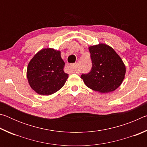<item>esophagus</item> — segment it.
<instances>
[{"mask_svg": "<svg viewBox=\"0 0 147 147\" xmlns=\"http://www.w3.org/2000/svg\"><path fill=\"white\" fill-rule=\"evenodd\" d=\"M67 68L68 69V70L70 71L72 73H74L75 72V67H74V64H69L67 65Z\"/></svg>", "mask_w": 147, "mask_h": 147, "instance_id": "34e87169", "label": "esophagus"}]
</instances>
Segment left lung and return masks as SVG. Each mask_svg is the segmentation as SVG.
<instances>
[{
  "label": "left lung",
  "instance_id": "left-lung-1",
  "mask_svg": "<svg viewBox=\"0 0 147 147\" xmlns=\"http://www.w3.org/2000/svg\"><path fill=\"white\" fill-rule=\"evenodd\" d=\"M92 68L88 74H82L81 78L89 88L106 93L115 91L123 82L126 67L113 48L100 43L89 47Z\"/></svg>",
  "mask_w": 147,
  "mask_h": 147
}]
</instances>
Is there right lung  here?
I'll return each instance as SVG.
<instances>
[{
  "label": "right lung",
  "instance_id": "1",
  "mask_svg": "<svg viewBox=\"0 0 147 147\" xmlns=\"http://www.w3.org/2000/svg\"><path fill=\"white\" fill-rule=\"evenodd\" d=\"M65 63L61 52L43 49L30 61L26 76L31 88L42 95H50L64 86L69 74L63 71Z\"/></svg>",
  "mask_w": 147,
  "mask_h": 147
}]
</instances>
